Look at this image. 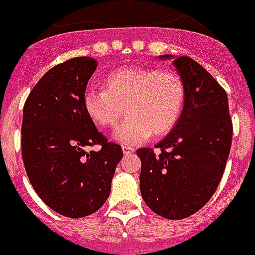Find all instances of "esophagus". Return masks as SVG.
<instances>
[{
	"label": "esophagus",
	"instance_id": "esophagus-1",
	"mask_svg": "<svg viewBox=\"0 0 255 255\" xmlns=\"http://www.w3.org/2000/svg\"><path fill=\"white\" fill-rule=\"evenodd\" d=\"M122 149H124V153H126V155H129V153H133L136 149L133 147H129V145H124L122 147Z\"/></svg>",
	"mask_w": 255,
	"mask_h": 255
}]
</instances>
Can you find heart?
I'll return each mask as SVG.
<instances>
[{"instance_id":"obj_1","label":"heart","mask_w":255,"mask_h":255,"mask_svg":"<svg viewBox=\"0 0 255 255\" xmlns=\"http://www.w3.org/2000/svg\"><path fill=\"white\" fill-rule=\"evenodd\" d=\"M106 90L89 89L84 95V108L92 122L113 129L129 113L114 140L124 145L165 136L180 121L187 100V88L174 71L152 67H126L110 73Z\"/></svg>"}]
</instances>
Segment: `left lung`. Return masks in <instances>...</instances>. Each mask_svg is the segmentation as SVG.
Instances as JSON below:
<instances>
[{
	"mask_svg": "<svg viewBox=\"0 0 255 255\" xmlns=\"http://www.w3.org/2000/svg\"><path fill=\"white\" fill-rule=\"evenodd\" d=\"M162 59L173 56L162 55ZM173 64L187 88L180 121L152 148H140V191L158 216L182 220L200 210L216 192L228 160L232 121L228 96L211 74L187 56Z\"/></svg>",
	"mask_w": 255,
	"mask_h": 255,
	"instance_id": "8db88e82",
	"label": "left lung"
}]
</instances>
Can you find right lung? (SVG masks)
<instances>
[{
  "label": "right lung",
  "mask_w": 255,
  "mask_h": 255,
  "mask_svg": "<svg viewBox=\"0 0 255 255\" xmlns=\"http://www.w3.org/2000/svg\"><path fill=\"white\" fill-rule=\"evenodd\" d=\"M97 68L92 57H74L50 68L23 108L21 156L28 180L45 205L81 218L102 207L122 148L107 141L86 115L84 95ZM99 145V151L86 148Z\"/></svg>",
  "instance_id": "right-lung-1"
}]
</instances>
